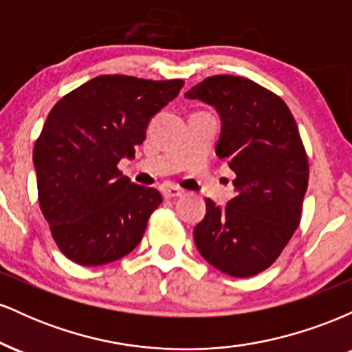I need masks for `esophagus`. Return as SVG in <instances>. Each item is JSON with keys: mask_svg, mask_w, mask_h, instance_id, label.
I'll list each match as a JSON object with an SVG mask.
<instances>
[{"mask_svg": "<svg viewBox=\"0 0 352 352\" xmlns=\"http://www.w3.org/2000/svg\"><path fill=\"white\" fill-rule=\"evenodd\" d=\"M160 192H162V195L165 197V199H177V197L184 195V190L175 187V185H164Z\"/></svg>", "mask_w": 352, "mask_h": 352, "instance_id": "obj_1", "label": "esophagus"}]
</instances>
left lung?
<instances>
[{
  "mask_svg": "<svg viewBox=\"0 0 352 352\" xmlns=\"http://www.w3.org/2000/svg\"><path fill=\"white\" fill-rule=\"evenodd\" d=\"M185 98L217 109V155L236 173V195L227 207L205 200L195 245L220 272L254 276L276 261L300 225L309 168L298 125L285 100L238 76H212Z\"/></svg>",
  "mask_w": 352,
  "mask_h": 352,
  "instance_id": "8db88e82",
  "label": "left lung"
}]
</instances>
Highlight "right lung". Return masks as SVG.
Wrapping results in <instances>:
<instances>
[{"instance_id": "right-lung-1", "label": "right lung", "mask_w": 352, "mask_h": 352, "mask_svg": "<svg viewBox=\"0 0 352 352\" xmlns=\"http://www.w3.org/2000/svg\"><path fill=\"white\" fill-rule=\"evenodd\" d=\"M182 87V79L98 76L51 109L33 162L39 207L71 261L107 265L140 243L162 195L132 184L117 164L134 159L151 119Z\"/></svg>"}]
</instances>
